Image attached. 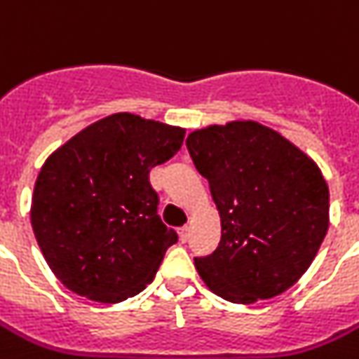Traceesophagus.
<instances>
[{
    "label": "esophagus",
    "instance_id": "34e87169",
    "mask_svg": "<svg viewBox=\"0 0 359 359\" xmlns=\"http://www.w3.org/2000/svg\"><path fill=\"white\" fill-rule=\"evenodd\" d=\"M177 236H180V242L185 244L187 240H189V229H187V227H182V229L177 231Z\"/></svg>",
    "mask_w": 359,
    "mask_h": 359
}]
</instances>
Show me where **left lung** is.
<instances>
[{"label":"left lung","mask_w":359,"mask_h":359,"mask_svg":"<svg viewBox=\"0 0 359 359\" xmlns=\"http://www.w3.org/2000/svg\"><path fill=\"white\" fill-rule=\"evenodd\" d=\"M187 148L220 215V244L194 259L207 288L236 304L292 288L330 222V192L318 163L257 121L194 130Z\"/></svg>","instance_id":"left-lung-1"}]
</instances>
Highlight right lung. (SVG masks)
Segmentation results:
<instances>
[{"instance_id": "add662e5", "label": "right lung", "mask_w": 359, "mask_h": 359, "mask_svg": "<svg viewBox=\"0 0 359 359\" xmlns=\"http://www.w3.org/2000/svg\"><path fill=\"white\" fill-rule=\"evenodd\" d=\"M185 128L121 111L86 126L46 159L31 224L47 266L97 303L133 297L177 242L158 216L150 168L182 148Z\"/></svg>"}]
</instances>
